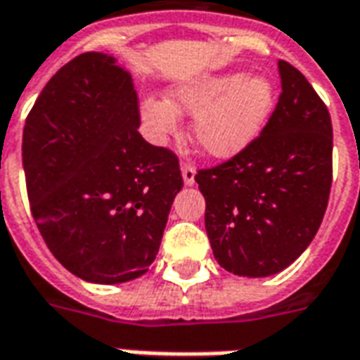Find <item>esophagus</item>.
<instances>
[{
  "instance_id": "esophagus-1",
  "label": "esophagus",
  "mask_w": 360,
  "mask_h": 360,
  "mask_svg": "<svg viewBox=\"0 0 360 360\" xmlns=\"http://www.w3.org/2000/svg\"><path fill=\"white\" fill-rule=\"evenodd\" d=\"M181 173H183V181H185V185H193L195 183V165L191 164L188 160H183L181 162Z\"/></svg>"
}]
</instances>
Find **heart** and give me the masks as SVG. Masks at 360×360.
<instances>
[{"label":"heart","mask_w":360,"mask_h":360,"mask_svg":"<svg viewBox=\"0 0 360 360\" xmlns=\"http://www.w3.org/2000/svg\"><path fill=\"white\" fill-rule=\"evenodd\" d=\"M274 105V89L264 77L216 75L173 92V102L146 100L142 115L160 136L177 127V111L196 113L195 139L206 154L229 158L241 152L264 127Z\"/></svg>","instance_id":"1"}]
</instances>
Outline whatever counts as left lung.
Returning a JSON list of instances; mask_svg holds the SVG:
<instances>
[{"instance_id":"1","label":"left lung","mask_w":360,"mask_h":360,"mask_svg":"<svg viewBox=\"0 0 360 360\" xmlns=\"http://www.w3.org/2000/svg\"><path fill=\"white\" fill-rule=\"evenodd\" d=\"M278 65L281 94L262 133L195 175L214 258L247 278L278 274L301 257L332 188L330 111L299 69Z\"/></svg>"}]
</instances>
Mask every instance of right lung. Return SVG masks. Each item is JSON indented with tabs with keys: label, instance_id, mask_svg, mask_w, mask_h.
I'll return each mask as SVG.
<instances>
[{
	"label": "right lung",
	"instance_id": "add662e5",
	"mask_svg": "<svg viewBox=\"0 0 360 360\" xmlns=\"http://www.w3.org/2000/svg\"><path fill=\"white\" fill-rule=\"evenodd\" d=\"M139 125L131 77L96 51L51 77L25 123L32 218L51 255L92 283L148 271L183 187L177 154L144 141Z\"/></svg>",
	"mask_w": 360,
	"mask_h": 360
}]
</instances>
